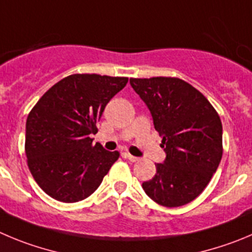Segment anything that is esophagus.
I'll return each instance as SVG.
<instances>
[{
  "instance_id": "34e87169",
  "label": "esophagus",
  "mask_w": 252,
  "mask_h": 252,
  "mask_svg": "<svg viewBox=\"0 0 252 252\" xmlns=\"http://www.w3.org/2000/svg\"><path fill=\"white\" fill-rule=\"evenodd\" d=\"M126 158H128L130 161H133V163H135V161L139 160V158H138V157H134V155L129 154V153H126Z\"/></svg>"
}]
</instances>
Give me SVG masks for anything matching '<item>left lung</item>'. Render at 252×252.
<instances>
[{
    "instance_id": "obj_1",
    "label": "left lung",
    "mask_w": 252,
    "mask_h": 252,
    "mask_svg": "<svg viewBox=\"0 0 252 252\" xmlns=\"http://www.w3.org/2000/svg\"><path fill=\"white\" fill-rule=\"evenodd\" d=\"M163 138L166 157L143 183L148 196L166 208L190 203L203 192L222 157L220 117L200 92L179 78H130Z\"/></svg>"
}]
</instances>
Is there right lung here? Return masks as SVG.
I'll list each match as a JSON object with an SVG mask.
<instances>
[{
  "mask_svg": "<svg viewBox=\"0 0 252 252\" xmlns=\"http://www.w3.org/2000/svg\"><path fill=\"white\" fill-rule=\"evenodd\" d=\"M128 83L126 77L72 74L49 88L26 122L25 150L42 190L62 203L93 194L119 158L93 144L92 134L105 105Z\"/></svg>",
  "mask_w": 252,
  "mask_h": 252,
  "instance_id": "add662e5",
  "label": "right lung"
}]
</instances>
